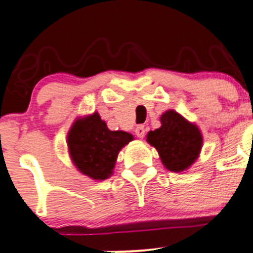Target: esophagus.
Wrapping results in <instances>:
<instances>
[{
	"label": "esophagus",
	"mask_w": 253,
	"mask_h": 253,
	"mask_svg": "<svg viewBox=\"0 0 253 253\" xmlns=\"http://www.w3.org/2000/svg\"><path fill=\"white\" fill-rule=\"evenodd\" d=\"M145 131H147V129L144 128V125H138L135 128V135L138 136V138H144Z\"/></svg>",
	"instance_id": "1"
}]
</instances>
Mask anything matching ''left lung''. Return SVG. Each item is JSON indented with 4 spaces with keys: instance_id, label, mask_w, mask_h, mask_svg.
<instances>
[{
    "instance_id": "8db88e82",
    "label": "left lung",
    "mask_w": 253,
    "mask_h": 253,
    "mask_svg": "<svg viewBox=\"0 0 253 253\" xmlns=\"http://www.w3.org/2000/svg\"><path fill=\"white\" fill-rule=\"evenodd\" d=\"M162 126L149 131L147 142L158 150L162 163L172 172H182L198 158L202 148V134L196 125L187 122L174 110L161 117Z\"/></svg>"
}]
</instances>
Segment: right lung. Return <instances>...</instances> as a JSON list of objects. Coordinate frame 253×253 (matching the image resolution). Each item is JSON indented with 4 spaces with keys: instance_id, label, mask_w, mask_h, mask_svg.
I'll return each instance as SVG.
<instances>
[{
    "instance_id": "1",
    "label": "right lung",
    "mask_w": 253,
    "mask_h": 253,
    "mask_svg": "<svg viewBox=\"0 0 253 253\" xmlns=\"http://www.w3.org/2000/svg\"><path fill=\"white\" fill-rule=\"evenodd\" d=\"M133 140L126 131H111L98 113L74 123L68 135L71 159L83 174L96 180L113 173L118 153Z\"/></svg>"
}]
</instances>
